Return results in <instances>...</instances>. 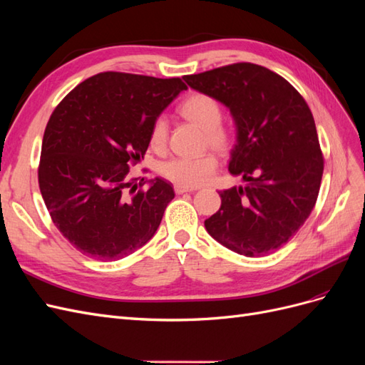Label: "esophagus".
Segmentation results:
<instances>
[{
  "label": "esophagus",
  "mask_w": 365,
  "mask_h": 365,
  "mask_svg": "<svg viewBox=\"0 0 365 365\" xmlns=\"http://www.w3.org/2000/svg\"><path fill=\"white\" fill-rule=\"evenodd\" d=\"M173 189H175V193H178V195L187 193V192H196L197 190L196 187H189V185H182V184H175Z\"/></svg>",
  "instance_id": "34e87169"
}]
</instances>
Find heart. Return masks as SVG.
Returning a JSON list of instances; mask_svg holds the SVG:
<instances>
[{
  "label": "heart",
  "instance_id": "1",
  "mask_svg": "<svg viewBox=\"0 0 365 365\" xmlns=\"http://www.w3.org/2000/svg\"><path fill=\"white\" fill-rule=\"evenodd\" d=\"M181 114L192 123L205 130V137L213 149L224 152L231 145L230 130L220 125L222 109L215 97L208 94H193L181 105ZM169 123L164 115H158L150 126L149 141L155 150H164L168 145ZM217 169V160L213 153L201 157H173L160 165V172L176 184L201 185L212 178Z\"/></svg>",
  "mask_w": 365,
  "mask_h": 365
}]
</instances>
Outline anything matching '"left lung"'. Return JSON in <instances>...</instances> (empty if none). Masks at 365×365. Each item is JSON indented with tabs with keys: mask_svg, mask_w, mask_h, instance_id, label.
Instances as JSON below:
<instances>
[{
	"mask_svg": "<svg viewBox=\"0 0 365 365\" xmlns=\"http://www.w3.org/2000/svg\"><path fill=\"white\" fill-rule=\"evenodd\" d=\"M184 81L230 109L236 145L228 170L247 182L219 192L222 204L205 219V230L247 257L279 250L306 222L322 184L324 160L311 109L288 81L256 63Z\"/></svg>",
	"mask_w": 365,
	"mask_h": 365,
	"instance_id": "1",
	"label": "left lung"
}]
</instances>
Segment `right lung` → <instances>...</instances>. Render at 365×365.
Listing matches in <instances>:
<instances>
[{
	"mask_svg": "<svg viewBox=\"0 0 365 365\" xmlns=\"http://www.w3.org/2000/svg\"><path fill=\"white\" fill-rule=\"evenodd\" d=\"M185 83L106 71L77 85L54 109L43 132L39 189L54 225L97 260H118L155 235L175 197L161 178L138 190L129 164L149 146L150 126Z\"/></svg>",
	"mask_w": 365,
	"mask_h": 365,
	"instance_id": "right-lung-1",
	"label": "right lung"
}]
</instances>
